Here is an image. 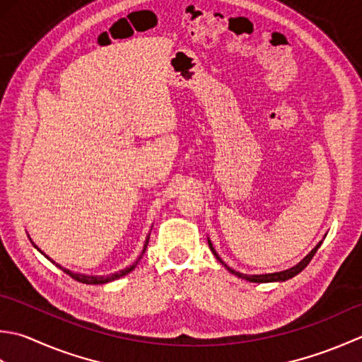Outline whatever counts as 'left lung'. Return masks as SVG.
Here are the masks:
<instances>
[{"mask_svg": "<svg viewBox=\"0 0 362 362\" xmlns=\"http://www.w3.org/2000/svg\"><path fill=\"white\" fill-rule=\"evenodd\" d=\"M322 242L323 240H320L319 243H317V245L311 250V252H309L303 259H301L297 265H293V267H291V269H287V270H281V272H275V274H262V275H247V274H240V272H235L234 269H231V267H228V265L220 259V256L217 255V252L216 250H214V247H212V243H211V240L208 239V243H209V248H211V252L214 253V256L217 257V261L223 265V267L230 272V274H233V275H235L238 278H242V279H247V281H252V283H281V281H287V279H291V278H293L295 275H298L301 270H303L306 265L309 264V261L313 259V256L315 255V252L317 250H319V247L322 245Z\"/></svg>", "mask_w": 362, "mask_h": 362, "instance_id": "obj_1", "label": "left lung"}]
</instances>
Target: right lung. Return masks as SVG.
Segmentation results:
<instances>
[{"label": "right lung", "mask_w": 362, "mask_h": 362, "mask_svg": "<svg viewBox=\"0 0 362 362\" xmlns=\"http://www.w3.org/2000/svg\"><path fill=\"white\" fill-rule=\"evenodd\" d=\"M28 238H29V234H28ZM29 240H31V238H29ZM148 240H150V234L146 235L145 243H144V250H142V253H140V256L137 257V259H136V262H134V264L129 265V267H127V269H123V270H120V272H115V274H109V275H86V274H78V272H71V270H69V269L62 267L61 264H56V261H53V259H51V257H49L48 255L43 253L42 250H40L39 247H37L33 240H31V243H33V245L37 248V252H40L43 256L47 257L48 261H51V262H53V264H56V267H59V269H61V270H64L65 274L70 275L73 279H76V281H79V283H84V284H106V283L114 281V279H119V278H122V276H124V275H128L131 270H134V269H136L137 262H139L140 259H142V256H144L145 250H146V245H148Z\"/></svg>", "instance_id": "1"}]
</instances>
